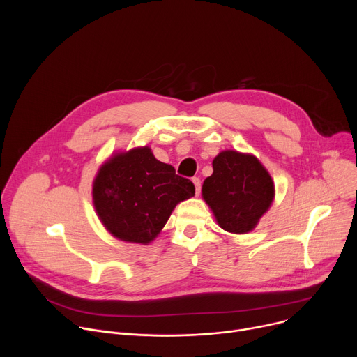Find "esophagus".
I'll return each mask as SVG.
<instances>
[{"instance_id":"34e87169","label":"esophagus","mask_w":357,"mask_h":357,"mask_svg":"<svg viewBox=\"0 0 357 357\" xmlns=\"http://www.w3.org/2000/svg\"><path fill=\"white\" fill-rule=\"evenodd\" d=\"M192 182L195 185V192H196V196L200 193V179L199 178H192Z\"/></svg>"}]
</instances>
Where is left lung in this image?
I'll use <instances>...</instances> for the list:
<instances>
[{
	"mask_svg": "<svg viewBox=\"0 0 357 357\" xmlns=\"http://www.w3.org/2000/svg\"><path fill=\"white\" fill-rule=\"evenodd\" d=\"M213 174L202 186V197L218 225L234 234L256 229L275 196L270 172L257 157L225 149L212 162Z\"/></svg>",
	"mask_w": 357,
	"mask_h": 357,
	"instance_id": "1",
	"label": "left lung"
}]
</instances>
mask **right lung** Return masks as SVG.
<instances>
[{
	"label": "right lung",
	"mask_w": 357,
	"mask_h": 357,
	"mask_svg": "<svg viewBox=\"0 0 357 357\" xmlns=\"http://www.w3.org/2000/svg\"><path fill=\"white\" fill-rule=\"evenodd\" d=\"M91 195L101 225L113 237L146 245L178 203L195 196V186L145 145L113 154L98 168Z\"/></svg>",
	"instance_id": "right-lung-1"
}]
</instances>
